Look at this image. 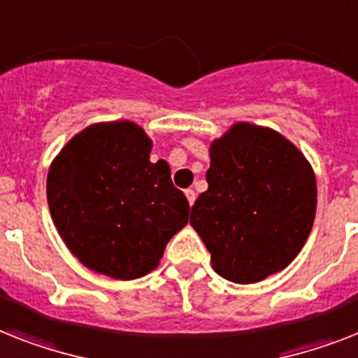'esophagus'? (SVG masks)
Wrapping results in <instances>:
<instances>
[{
    "mask_svg": "<svg viewBox=\"0 0 358 358\" xmlns=\"http://www.w3.org/2000/svg\"><path fill=\"white\" fill-rule=\"evenodd\" d=\"M185 196H186V199H188V205H194V203H196V192L194 190H190V188H188V190L185 192Z\"/></svg>",
    "mask_w": 358,
    "mask_h": 358,
    "instance_id": "esophagus-1",
    "label": "esophagus"
}]
</instances>
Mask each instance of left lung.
Wrapping results in <instances>:
<instances>
[{"label": "left lung", "mask_w": 358, "mask_h": 358, "mask_svg": "<svg viewBox=\"0 0 358 358\" xmlns=\"http://www.w3.org/2000/svg\"><path fill=\"white\" fill-rule=\"evenodd\" d=\"M208 190L190 225L212 268L234 283H256L287 267L317 214V177L300 150L273 128L234 122L210 143Z\"/></svg>", "instance_id": "left-lung-1"}]
</instances>
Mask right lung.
Instances as JSON below:
<instances>
[{
  "label": "right lung",
  "mask_w": 358,
  "mask_h": 358,
  "mask_svg": "<svg viewBox=\"0 0 358 358\" xmlns=\"http://www.w3.org/2000/svg\"><path fill=\"white\" fill-rule=\"evenodd\" d=\"M152 138L131 120L91 124L52 159L47 203L71 254L94 273L137 280L188 223V201Z\"/></svg>",
  "instance_id": "right-lung-1"
}]
</instances>
